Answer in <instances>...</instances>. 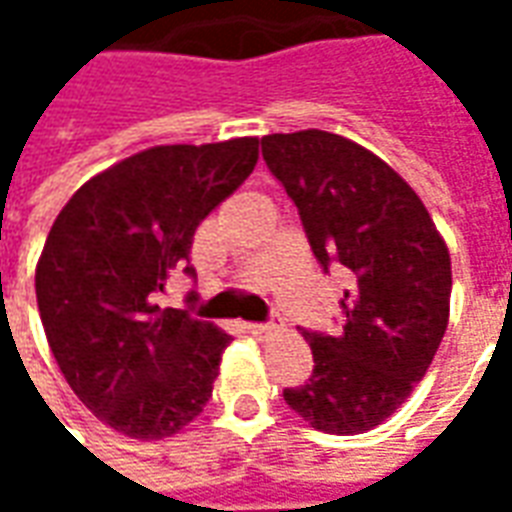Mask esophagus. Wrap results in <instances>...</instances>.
<instances>
[{"label":"esophagus","instance_id":"34e87169","mask_svg":"<svg viewBox=\"0 0 512 512\" xmlns=\"http://www.w3.org/2000/svg\"><path fill=\"white\" fill-rule=\"evenodd\" d=\"M277 323H249V332L255 334L257 340H266L271 334H277Z\"/></svg>","mask_w":512,"mask_h":512}]
</instances>
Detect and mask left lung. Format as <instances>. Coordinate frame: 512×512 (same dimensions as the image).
<instances>
[{
  "mask_svg": "<svg viewBox=\"0 0 512 512\" xmlns=\"http://www.w3.org/2000/svg\"><path fill=\"white\" fill-rule=\"evenodd\" d=\"M260 145L299 208L315 260L348 277L343 329H301L315 367L282 395L315 430L365 433L406 403L439 351L450 252L417 191L362 145L318 128L268 134Z\"/></svg>",
  "mask_w": 512,
  "mask_h": 512,
  "instance_id": "left-lung-1",
  "label": "left lung"
}]
</instances>
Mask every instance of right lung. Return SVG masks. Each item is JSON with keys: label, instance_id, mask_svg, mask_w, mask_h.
<instances>
[{"label": "right lung", "instance_id": "obj_1", "mask_svg": "<svg viewBox=\"0 0 512 512\" xmlns=\"http://www.w3.org/2000/svg\"><path fill=\"white\" fill-rule=\"evenodd\" d=\"M255 164V136L150 147L87 180L51 224L35 271L51 354L123 436H172L211 397L230 334L156 296L175 268L194 279L197 227Z\"/></svg>", "mask_w": 512, "mask_h": 512}]
</instances>
